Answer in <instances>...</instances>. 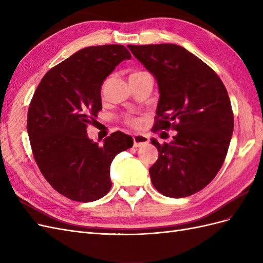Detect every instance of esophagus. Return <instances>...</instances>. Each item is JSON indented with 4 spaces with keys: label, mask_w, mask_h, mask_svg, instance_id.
Listing matches in <instances>:
<instances>
[{
    "label": "esophagus",
    "mask_w": 263,
    "mask_h": 263,
    "mask_svg": "<svg viewBox=\"0 0 263 263\" xmlns=\"http://www.w3.org/2000/svg\"><path fill=\"white\" fill-rule=\"evenodd\" d=\"M133 141H134V147H142L148 144L149 138L145 136V135L136 134L133 136Z\"/></svg>",
    "instance_id": "34e87169"
}]
</instances>
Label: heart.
<instances>
[{
    "mask_svg": "<svg viewBox=\"0 0 263 263\" xmlns=\"http://www.w3.org/2000/svg\"><path fill=\"white\" fill-rule=\"evenodd\" d=\"M137 73H140V72H136V73H133V74H137ZM126 123L128 124L129 126H132V127H135V128H138V127L141 125L140 119H138V118H128L126 121Z\"/></svg>",
    "mask_w": 263,
    "mask_h": 263,
    "instance_id": "b5f03b06",
    "label": "heart"
}]
</instances>
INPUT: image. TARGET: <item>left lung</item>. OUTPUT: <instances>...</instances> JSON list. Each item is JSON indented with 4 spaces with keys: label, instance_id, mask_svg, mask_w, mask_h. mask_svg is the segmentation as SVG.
I'll return each mask as SVG.
<instances>
[{
    "label": "left lung",
    "instance_id": "left-lung-1",
    "mask_svg": "<svg viewBox=\"0 0 263 263\" xmlns=\"http://www.w3.org/2000/svg\"><path fill=\"white\" fill-rule=\"evenodd\" d=\"M158 82L154 132L177 130L170 144L151 138L159 157L149 169L154 186L180 198L204 189L227 155L234 114L224 83L196 55L174 44L127 46Z\"/></svg>",
    "mask_w": 263,
    "mask_h": 263
}]
</instances>
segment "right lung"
Instances as JSON below:
<instances>
[{"mask_svg": "<svg viewBox=\"0 0 263 263\" xmlns=\"http://www.w3.org/2000/svg\"><path fill=\"white\" fill-rule=\"evenodd\" d=\"M130 58L123 45L86 47L51 68L31 99L27 133L35 161L49 184L70 200L86 203L106 195L110 163L133 146L122 132L106 137L103 146L86 134L102 109V83Z\"/></svg>", "mask_w": 263, "mask_h": 263, "instance_id": "right-lung-1", "label": "right lung"}]
</instances>
